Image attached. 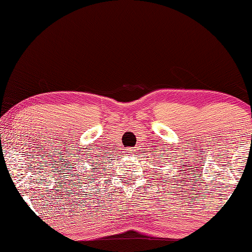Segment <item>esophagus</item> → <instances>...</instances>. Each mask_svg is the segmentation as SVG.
<instances>
[{"mask_svg":"<svg viewBox=\"0 0 252 252\" xmlns=\"http://www.w3.org/2000/svg\"><path fill=\"white\" fill-rule=\"evenodd\" d=\"M126 153H127V155H133V154H135V153H134V150L132 149V148H128V149L126 150Z\"/></svg>","mask_w":252,"mask_h":252,"instance_id":"34e87169","label":"esophagus"}]
</instances>
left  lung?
Instances as JSON below:
<instances>
[{
	"label": "left lung",
	"instance_id": "8db88e82",
	"mask_svg": "<svg viewBox=\"0 0 252 252\" xmlns=\"http://www.w3.org/2000/svg\"><path fill=\"white\" fill-rule=\"evenodd\" d=\"M156 163H157V161H156Z\"/></svg>",
	"mask_w": 252,
	"mask_h": 252
}]
</instances>
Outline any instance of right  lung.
Returning <instances> with one entry per match:
<instances>
[{
	"label": "right lung",
	"instance_id": "1",
	"mask_svg": "<svg viewBox=\"0 0 252 252\" xmlns=\"http://www.w3.org/2000/svg\"><path fill=\"white\" fill-rule=\"evenodd\" d=\"M92 166H93V165H92ZM84 170H86V168H84ZM82 175H84V177H85L84 179H82V181L87 182L88 179L91 178V177H93V175H94V174H91V172H88V171H84V173H82ZM89 182H91V184H92L93 181H89Z\"/></svg>",
	"mask_w": 252,
	"mask_h": 252
}]
</instances>
